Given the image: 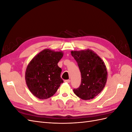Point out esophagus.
Here are the masks:
<instances>
[{"mask_svg":"<svg viewBox=\"0 0 132 132\" xmlns=\"http://www.w3.org/2000/svg\"><path fill=\"white\" fill-rule=\"evenodd\" d=\"M64 82H68V83H69L70 82V80H64Z\"/></svg>","mask_w":132,"mask_h":132,"instance_id":"1","label":"esophagus"}]
</instances>
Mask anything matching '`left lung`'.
Returning a JSON list of instances; mask_svg holds the SVG:
<instances>
[{
  "label": "left lung",
  "instance_id": "1",
  "mask_svg": "<svg viewBox=\"0 0 132 132\" xmlns=\"http://www.w3.org/2000/svg\"><path fill=\"white\" fill-rule=\"evenodd\" d=\"M71 54L78 63L81 75L80 86L74 89V93L84 100L93 99L101 93L106 85L107 71L105 64L90 49L72 51Z\"/></svg>",
  "mask_w": 132,
  "mask_h": 132
}]
</instances>
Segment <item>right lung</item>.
Masks as SVG:
<instances>
[{
  "label": "right lung",
  "instance_id": "right-lung-1",
  "mask_svg": "<svg viewBox=\"0 0 132 132\" xmlns=\"http://www.w3.org/2000/svg\"><path fill=\"white\" fill-rule=\"evenodd\" d=\"M63 56L62 51L45 49L28 64L25 71L26 83L35 96L44 100L56 93L63 82L61 78L62 69L58 66Z\"/></svg>",
  "mask_w": 132,
  "mask_h": 132
}]
</instances>
